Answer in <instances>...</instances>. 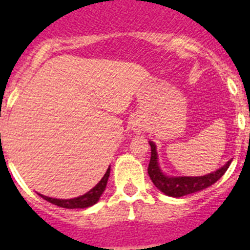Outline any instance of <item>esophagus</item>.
<instances>
[{"label":"esophagus","instance_id":"esophagus-1","mask_svg":"<svg viewBox=\"0 0 250 250\" xmlns=\"http://www.w3.org/2000/svg\"><path fill=\"white\" fill-rule=\"evenodd\" d=\"M135 130H140V129H135Z\"/></svg>","mask_w":250,"mask_h":250}]
</instances>
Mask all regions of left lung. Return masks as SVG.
<instances>
[{"label":"left lung","mask_w":250,"mask_h":250,"mask_svg":"<svg viewBox=\"0 0 250 250\" xmlns=\"http://www.w3.org/2000/svg\"><path fill=\"white\" fill-rule=\"evenodd\" d=\"M149 144L151 146V158H150L149 167H147L150 179L159 190L163 191L165 195L173 196V198H180V196L196 193V191H200L205 188L210 187L224 175L231 163V160H229L224 167L204 176H179V178L173 176L171 178V176H167L161 173L158 164V154H156L155 144L151 141Z\"/></svg>","instance_id":"1"}]
</instances>
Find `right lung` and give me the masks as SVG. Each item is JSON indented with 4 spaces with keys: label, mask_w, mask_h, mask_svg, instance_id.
I'll list each match as a JSON object with an SVG mask.
<instances>
[{
    "label": "right lung",
    "mask_w": 250,
    "mask_h": 250,
    "mask_svg": "<svg viewBox=\"0 0 250 250\" xmlns=\"http://www.w3.org/2000/svg\"><path fill=\"white\" fill-rule=\"evenodd\" d=\"M109 176L110 167L107 169V171L105 173L104 178L98 183L96 187L92 188L91 190L87 191V193L83 194V195L77 196V198H74V199H55V198H48V196L41 195V194H40V195H41V198L47 200V202L52 203V204L57 205V207L66 208V209H83V208H89L99 202L100 196L103 195L104 190H105Z\"/></svg>",
    "instance_id": "add662e5"
}]
</instances>
